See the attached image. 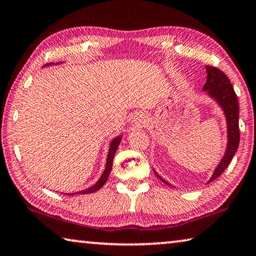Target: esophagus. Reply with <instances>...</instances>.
<instances>
[{
  "label": "esophagus",
  "mask_w": 256,
  "mask_h": 256,
  "mask_svg": "<svg viewBox=\"0 0 256 256\" xmlns=\"http://www.w3.org/2000/svg\"><path fill=\"white\" fill-rule=\"evenodd\" d=\"M136 124L138 126H144L147 124V120H146V117L144 115H138L136 118Z\"/></svg>",
  "instance_id": "esophagus-1"
}]
</instances>
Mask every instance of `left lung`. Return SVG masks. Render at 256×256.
Wrapping results in <instances>:
<instances>
[{"label": "left lung", "mask_w": 256, "mask_h": 256, "mask_svg": "<svg viewBox=\"0 0 256 256\" xmlns=\"http://www.w3.org/2000/svg\"><path fill=\"white\" fill-rule=\"evenodd\" d=\"M206 72H208V80L204 85V91L208 92V96H212L220 104L224 112L226 124H228V146H226L224 156L208 181L210 182L220 176L223 171L228 168L238 149L240 133H239V104L236 92H234L228 76L218 68L213 66H206ZM156 176L165 184L170 186L168 182L160 178L157 173Z\"/></svg>", "instance_id": "obj_1"}]
</instances>
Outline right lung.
I'll use <instances>...</instances> for the list:
<instances>
[{"label": "right lung", "instance_id": "1", "mask_svg": "<svg viewBox=\"0 0 256 256\" xmlns=\"http://www.w3.org/2000/svg\"><path fill=\"white\" fill-rule=\"evenodd\" d=\"M48 64H46V66H48ZM120 140H122V136H117L110 142V147H109V152H108V156H107L106 168H104V172L102 173V176H101L100 179L96 181V184L94 186H92L91 188H88V189L83 190V192H74V194H68V196H72V194H91V192H96V190H99L104 184H106L108 176H109V173H110L112 168L114 156H115V152H116L117 148H118V144L120 142Z\"/></svg>", "mask_w": 256, "mask_h": 256}]
</instances>
